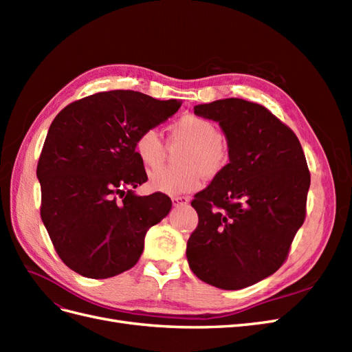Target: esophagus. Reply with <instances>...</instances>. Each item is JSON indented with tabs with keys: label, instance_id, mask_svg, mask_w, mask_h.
<instances>
[{
	"label": "esophagus",
	"instance_id": "esophagus-1",
	"mask_svg": "<svg viewBox=\"0 0 352 352\" xmlns=\"http://www.w3.org/2000/svg\"><path fill=\"white\" fill-rule=\"evenodd\" d=\"M175 206H186L189 202V197H172Z\"/></svg>",
	"mask_w": 352,
	"mask_h": 352
}]
</instances>
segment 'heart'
<instances>
[{
	"label": "heart",
	"instance_id": "1",
	"mask_svg": "<svg viewBox=\"0 0 352 352\" xmlns=\"http://www.w3.org/2000/svg\"><path fill=\"white\" fill-rule=\"evenodd\" d=\"M170 141L185 142L177 163L182 167L166 168L150 180L153 189L164 194H185L199 186L201 176L212 179L225 172L230 162L229 144L220 135L219 126L198 114L180 116L168 126ZM135 154L148 172L162 168L166 162V145L155 129L138 133Z\"/></svg>",
	"mask_w": 352,
	"mask_h": 352
}]
</instances>
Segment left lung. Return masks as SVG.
<instances>
[{"instance_id": "1", "label": "left lung", "mask_w": 352, "mask_h": 352, "mask_svg": "<svg viewBox=\"0 0 352 352\" xmlns=\"http://www.w3.org/2000/svg\"><path fill=\"white\" fill-rule=\"evenodd\" d=\"M194 113L219 122L230 162L190 202L198 226L188 263L202 282L242 289L286 261L305 220L310 170L294 131L261 104L226 98Z\"/></svg>"}]
</instances>
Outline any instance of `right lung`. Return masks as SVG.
<instances>
[{"instance_id": "add662e5", "label": "right lung", "mask_w": 352, "mask_h": 352, "mask_svg": "<svg viewBox=\"0 0 352 352\" xmlns=\"http://www.w3.org/2000/svg\"><path fill=\"white\" fill-rule=\"evenodd\" d=\"M180 105L138 91H107L70 102L52 120L36 167L41 219L73 272L107 279L140 260L145 233L168 214L172 199L132 192L148 180L133 142Z\"/></svg>"}]
</instances>
